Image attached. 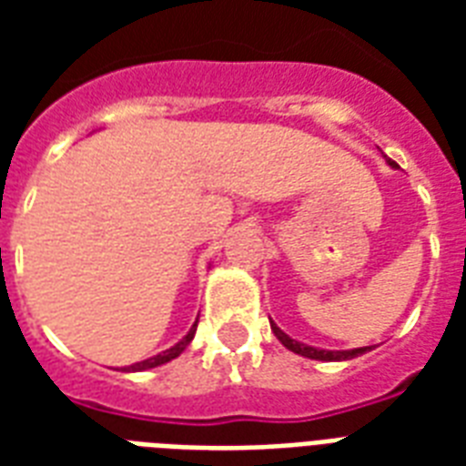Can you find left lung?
Segmentation results:
<instances>
[{"instance_id": "8db88e82", "label": "left lung", "mask_w": 466, "mask_h": 466, "mask_svg": "<svg viewBox=\"0 0 466 466\" xmlns=\"http://www.w3.org/2000/svg\"><path fill=\"white\" fill-rule=\"evenodd\" d=\"M390 167L394 168L397 164L394 161H390ZM270 329H273V333H276V339L283 343L288 350H292V353L298 355H305V358H309V360H324V362H339V360H350V358H358V355L368 353L370 346H362V348H350V350H326V348H314V346H307V343H299V340L290 339L288 333L283 331V329H278L273 321H270Z\"/></svg>"}]
</instances>
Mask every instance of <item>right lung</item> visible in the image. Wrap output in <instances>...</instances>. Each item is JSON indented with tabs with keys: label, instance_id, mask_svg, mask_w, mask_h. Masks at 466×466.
Instances as JSON below:
<instances>
[{
	"label": "right lung",
	"instance_id": "right-lung-1",
	"mask_svg": "<svg viewBox=\"0 0 466 466\" xmlns=\"http://www.w3.org/2000/svg\"><path fill=\"white\" fill-rule=\"evenodd\" d=\"M196 329H198V319L196 324L190 326V331L183 336L176 346L167 348V350H161V353L152 355V358H147V360H140V362H133V365H127V368H123V372H145V370H152V368H159V365H164V362L174 360V358H178V355L186 350V346H188L190 340H193V336H196Z\"/></svg>",
	"mask_w": 466,
	"mask_h": 466
}]
</instances>
